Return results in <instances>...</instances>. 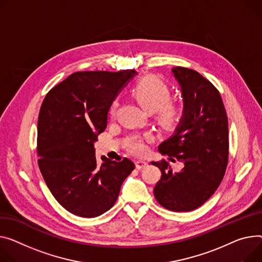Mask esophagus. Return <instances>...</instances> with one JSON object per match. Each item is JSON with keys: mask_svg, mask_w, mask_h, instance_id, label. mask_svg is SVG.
Segmentation results:
<instances>
[{"mask_svg": "<svg viewBox=\"0 0 262 262\" xmlns=\"http://www.w3.org/2000/svg\"><path fill=\"white\" fill-rule=\"evenodd\" d=\"M147 164H148V163H147L146 161H144V160H137V161H136V167H137L138 169H141V168L146 167Z\"/></svg>", "mask_w": 262, "mask_h": 262, "instance_id": "esophagus-1", "label": "esophagus"}]
</instances>
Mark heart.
<instances>
[{
  "instance_id": "1",
  "label": "heart",
  "mask_w": 262,
  "mask_h": 262,
  "mask_svg": "<svg viewBox=\"0 0 262 262\" xmlns=\"http://www.w3.org/2000/svg\"><path fill=\"white\" fill-rule=\"evenodd\" d=\"M133 96L147 113L158 112L159 123L164 128H169L173 125L179 116L178 107L169 102L170 90L160 79L149 76L139 81L133 89ZM118 102L115 101L111 106V117L116 115ZM127 147L130 151L141 155L145 147L140 137H132L127 141Z\"/></svg>"
}]
</instances>
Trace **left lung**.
Returning a JSON list of instances; mask_svg holds the SVG:
<instances>
[{
  "instance_id": "1",
  "label": "left lung",
  "mask_w": 262,
  "mask_h": 262,
  "mask_svg": "<svg viewBox=\"0 0 262 262\" xmlns=\"http://www.w3.org/2000/svg\"><path fill=\"white\" fill-rule=\"evenodd\" d=\"M171 73L181 87L183 115L158 149L184 167L173 171L165 160L151 162L161 170L154 194L167 210L189 212L210 199L223 179L229 161L228 116L210 81L185 67H173Z\"/></svg>"
}]
</instances>
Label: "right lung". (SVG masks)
<instances>
[{"instance_id":"1","label":"right lung","mask_w":262,"mask_h":262,"mask_svg":"<svg viewBox=\"0 0 262 262\" xmlns=\"http://www.w3.org/2000/svg\"><path fill=\"white\" fill-rule=\"evenodd\" d=\"M137 72H78L51 89L38 119L42 176L56 200L76 216L98 217L113 207L135 164L127 158L98 165L94 143L107 126V114Z\"/></svg>"}]
</instances>
